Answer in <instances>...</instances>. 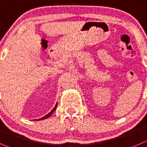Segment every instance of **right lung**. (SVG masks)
Segmentation results:
<instances>
[{
  "instance_id": "obj_1",
  "label": "right lung",
  "mask_w": 147,
  "mask_h": 147,
  "mask_svg": "<svg viewBox=\"0 0 147 147\" xmlns=\"http://www.w3.org/2000/svg\"><path fill=\"white\" fill-rule=\"evenodd\" d=\"M57 105H55V107H53V109H52L51 111L50 112H49V114H47V115H45L44 117H42V118H40V119H37V120H37V121H38V120H45V119H46V118H48V117H49L51 116V115H52V113H53V112H54L55 110H56V109H57Z\"/></svg>"
}]
</instances>
